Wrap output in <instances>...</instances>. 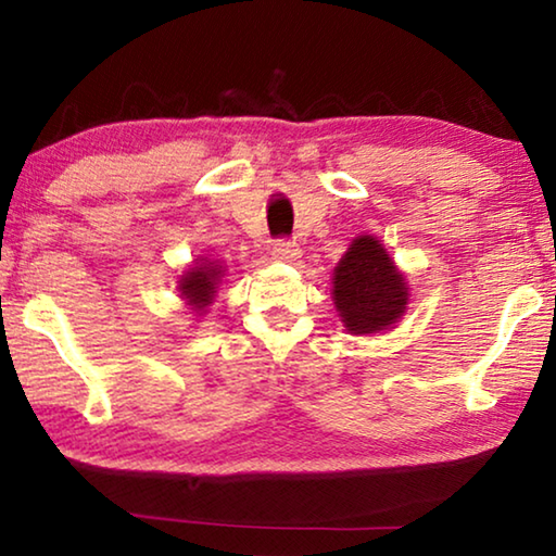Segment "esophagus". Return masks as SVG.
Returning a JSON list of instances; mask_svg holds the SVG:
<instances>
[{
	"label": "esophagus",
	"mask_w": 556,
	"mask_h": 556,
	"mask_svg": "<svg viewBox=\"0 0 556 556\" xmlns=\"http://www.w3.org/2000/svg\"><path fill=\"white\" fill-rule=\"evenodd\" d=\"M271 255H275L281 262H294V260H299L301 250H299V244L294 240L279 238V240H275V244H271Z\"/></svg>",
	"instance_id": "obj_1"
}]
</instances>
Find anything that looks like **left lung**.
Segmentation results:
<instances>
[{
	"label": "left lung",
	"instance_id": "obj_1",
	"mask_svg": "<svg viewBox=\"0 0 556 556\" xmlns=\"http://www.w3.org/2000/svg\"><path fill=\"white\" fill-rule=\"evenodd\" d=\"M333 301L348 331H382L404 314L407 281L384 255L382 244L361 235L333 271Z\"/></svg>",
	"mask_w": 556,
	"mask_h": 556
}]
</instances>
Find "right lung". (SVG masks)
Here are the masks:
<instances>
[{
	"label": "right lung",
	"instance_id": "1",
	"mask_svg": "<svg viewBox=\"0 0 556 556\" xmlns=\"http://www.w3.org/2000/svg\"><path fill=\"white\" fill-rule=\"evenodd\" d=\"M220 269L218 265H201L181 279V294L188 299V304L195 308H205L215 296V285H218Z\"/></svg>",
	"mask_w": 556,
	"mask_h": 556
}]
</instances>
